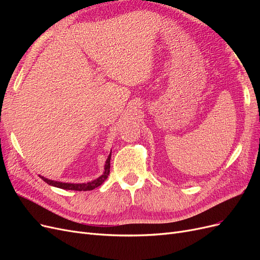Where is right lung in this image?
<instances>
[{
	"mask_svg": "<svg viewBox=\"0 0 260 260\" xmlns=\"http://www.w3.org/2000/svg\"><path fill=\"white\" fill-rule=\"evenodd\" d=\"M111 157H112V151L111 154L108 155L107 159L105 161V166H104V172L103 175L96 178L95 180H92L90 182L86 183H66V182H59V181H54L50 180L48 178H44L42 176H39L43 181H45L46 183L55 186V187H59V188H64V190H74V191H91L94 190V188L100 186L104 181L107 179L109 175V169H111Z\"/></svg>",
	"mask_w": 260,
	"mask_h": 260,
	"instance_id": "1",
	"label": "right lung"
}]
</instances>
